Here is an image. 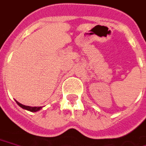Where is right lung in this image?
Masks as SVG:
<instances>
[{
  "label": "right lung",
  "instance_id": "1",
  "mask_svg": "<svg viewBox=\"0 0 146 146\" xmlns=\"http://www.w3.org/2000/svg\"><path fill=\"white\" fill-rule=\"evenodd\" d=\"M16 102L21 108H24V109H26V110H28V111H30V112H38V111L42 109V107H30V106L23 105V104H20L19 102H17V100Z\"/></svg>",
  "mask_w": 146,
  "mask_h": 146
}]
</instances>
